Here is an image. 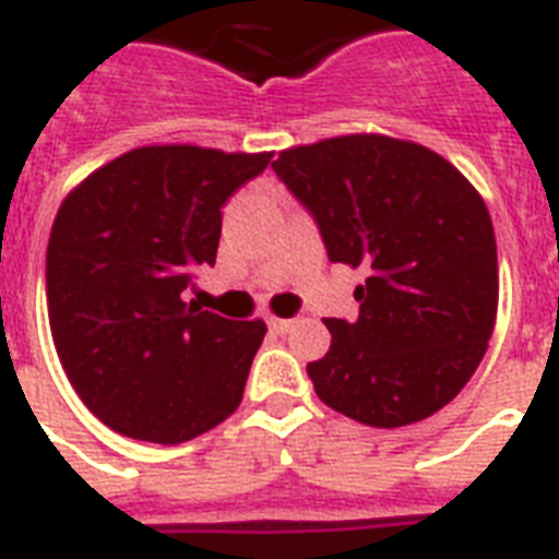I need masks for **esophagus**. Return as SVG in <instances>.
Masks as SVG:
<instances>
[{
    "mask_svg": "<svg viewBox=\"0 0 559 559\" xmlns=\"http://www.w3.org/2000/svg\"><path fill=\"white\" fill-rule=\"evenodd\" d=\"M293 324H296L293 319H278V316H272L270 331L272 333H289V331H293Z\"/></svg>",
    "mask_w": 559,
    "mask_h": 559,
    "instance_id": "esophagus-1",
    "label": "esophagus"
}]
</instances>
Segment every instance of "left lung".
<instances>
[{"label":"left lung","instance_id":"1","mask_svg":"<svg viewBox=\"0 0 559 559\" xmlns=\"http://www.w3.org/2000/svg\"><path fill=\"white\" fill-rule=\"evenodd\" d=\"M272 168L328 258L368 272L357 319H324L331 350L307 366L319 400L377 429L435 415L493 336L499 261L481 193L435 151L382 133L296 144Z\"/></svg>","mask_w":559,"mask_h":559}]
</instances>
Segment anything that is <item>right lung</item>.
Returning <instances> with one entry per match:
<instances>
[{"mask_svg": "<svg viewBox=\"0 0 559 559\" xmlns=\"http://www.w3.org/2000/svg\"><path fill=\"white\" fill-rule=\"evenodd\" d=\"M272 153L144 144L60 202L46 252L48 324L74 391L127 438L182 443L223 424L266 333L188 305L214 266L223 202Z\"/></svg>", "mask_w": 559, "mask_h": 559, "instance_id": "add662e5", "label": "right lung"}]
</instances>
